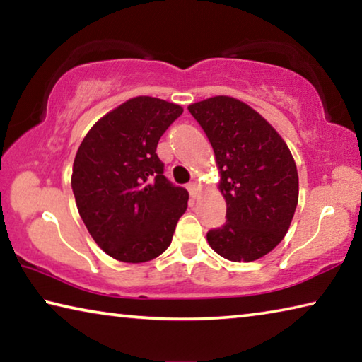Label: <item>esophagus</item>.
<instances>
[{"instance_id":"34e87169","label":"esophagus","mask_w":362,"mask_h":362,"mask_svg":"<svg viewBox=\"0 0 362 362\" xmlns=\"http://www.w3.org/2000/svg\"><path fill=\"white\" fill-rule=\"evenodd\" d=\"M188 192H189V196H192V198H196V196H198V193H199L198 182H189L188 183Z\"/></svg>"}]
</instances>
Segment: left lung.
Wrapping results in <instances>:
<instances>
[{
	"label": "left lung",
	"instance_id": "left-lung-1",
	"mask_svg": "<svg viewBox=\"0 0 362 362\" xmlns=\"http://www.w3.org/2000/svg\"><path fill=\"white\" fill-rule=\"evenodd\" d=\"M216 155L226 223L207 243L231 262H254L278 246L298 203L293 156L278 131L247 103L228 95L192 103Z\"/></svg>",
	"mask_w": 362,
	"mask_h": 362
}]
</instances>
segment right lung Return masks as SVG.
<instances>
[{
    "label": "right lung",
    "instance_id": "add662e5",
    "mask_svg": "<svg viewBox=\"0 0 362 362\" xmlns=\"http://www.w3.org/2000/svg\"><path fill=\"white\" fill-rule=\"evenodd\" d=\"M183 113L148 95L126 100L90 127L76 151L71 188L97 246L126 263L156 259L169 247L188 206L156 155L159 139Z\"/></svg>",
    "mask_w": 362,
    "mask_h": 362
}]
</instances>
